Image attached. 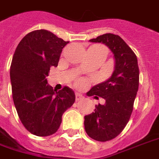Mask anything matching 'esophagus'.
Instances as JSON below:
<instances>
[{"instance_id":"1","label":"esophagus","mask_w":159,"mask_h":159,"mask_svg":"<svg viewBox=\"0 0 159 159\" xmlns=\"http://www.w3.org/2000/svg\"><path fill=\"white\" fill-rule=\"evenodd\" d=\"M83 96L82 94H80V93H76V101H79L81 99H83Z\"/></svg>"}]
</instances>
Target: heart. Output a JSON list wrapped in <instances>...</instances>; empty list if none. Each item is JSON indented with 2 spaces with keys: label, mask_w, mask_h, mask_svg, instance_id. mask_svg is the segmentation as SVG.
<instances>
[{
  "label": "heart",
  "mask_w": 159,
  "mask_h": 159,
  "mask_svg": "<svg viewBox=\"0 0 159 159\" xmlns=\"http://www.w3.org/2000/svg\"><path fill=\"white\" fill-rule=\"evenodd\" d=\"M83 83V81H80V82H79V83Z\"/></svg>",
  "instance_id": "obj_1"
}]
</instances>
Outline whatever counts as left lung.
<instances>
[{
  "mask_svg": "<svg viewBox=\"0 0 159 159\" xmlns=\"http://www.w3.org/2000/svg\"><path fill=\"white\" fill-rule=\"evenodd\" d=\"M89 41L104 43L115 60L111 76L87 93L95 98H103L105 103L96 105L93 112L84 116L87 134L96 141L106 142L118 136L130 120L138 91L139 68L135 53L119 35L105 34Z\"/></svg>",
  "mask_w": 159,
  "mask_h": 159,
  "instance_id": "left-lung-1",
  "label": "left lung"
}]
</instances>
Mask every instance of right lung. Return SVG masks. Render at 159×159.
Here are the masks:
<instances>
[{"label": "right lung", "mask_w": 159, "mask_h": 159, "mask_svg": "<svg viewBox=\"0 0 159 159\" xmlns=\"http://www.w3.org/2000/svg\"><path fill=\"white\" fill-rule=\"evenodd\" d=\"M68 43L40 29L23 37L14 52L10 68L14 105L24 127L35 136L56 133L63 113L75 102L70 88L54 90L46 78Z\"/></svg>", "instance_id": "right-lung-1"}]
</instances>
